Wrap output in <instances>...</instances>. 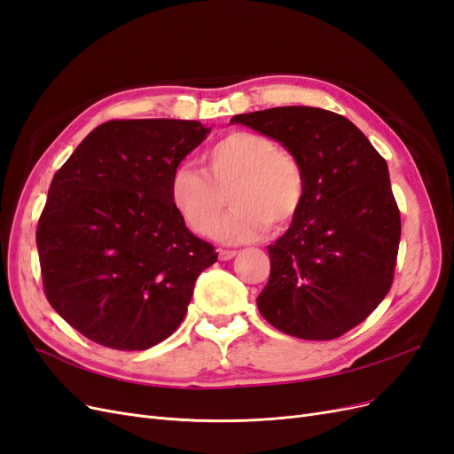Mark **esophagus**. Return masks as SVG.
Masks as SVG:
<instances>
[{
	"instance_id": "34e87169",
	"label": "esophagus",
	"mask_w": 454,
	"mask_h": 454,
	"mask_svg": "<svg viewBox=\"0 0 454 454\" xmlns=\"http://www.w3.org/2000/svg\"><path fill=\"white\" fill-rule=\"evenodd\" d=\"M217 255L222 261H229L237 255V252L235 250H217Z\"/></svg>"
}]
</instances>
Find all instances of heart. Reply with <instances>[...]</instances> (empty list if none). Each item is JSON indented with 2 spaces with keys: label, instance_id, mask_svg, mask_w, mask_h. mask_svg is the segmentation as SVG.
<instances>
[{
  "label": "heart",
  "instance_id": "heart-1",
  "mask_svg": "<svg viewBox=\"0 0 454 454\" xmlns=\"http://www.w3.org/2000/svg\"><path fill=\"white\" fill-rule=\"evenodd\" d=\"M204 172L180 167L170 180V200L187 227L212 237L227 208L235 206L219 227V239L240 244L263 232L290 227L307 197V176L299 159L265 134L232 130L202 155Z\"/></svg>",
  "mask_w": 454,
  "mask_h": 454
}]
</instances>
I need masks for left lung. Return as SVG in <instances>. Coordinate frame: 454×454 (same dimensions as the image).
<instances>
[{
    "mask_svg": "<svg viewBox=\"0 0 454 454\" xmlns=\"http://www.w3.org/2000/svg\"><path fill=\"white\" fill-rule=\"evenodd\" d=\"M231 122L282 142L307 176L303 208L267 248L261 316L299 339L345 335L379 307L394 280L402 219L387 160L354 122L320 107H272Z\"/></svg>",
    "mask_w": 454,
    "mask_h": 454,
    "instance_id": "1",
    "label": "left lung"
}]
</instances>
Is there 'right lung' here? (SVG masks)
I'll return each instance as SVG.
<instances>
[{
    "instance_id": "right-lung-1",
    "label": "right lung",
    "mask_w": 454,
    "mask_h": 454,
    "mask_svg": "<svg viewBox=\"0 0 454 454\" xmlns=\"http://www.w3.org/2000/svg\"><path fill=\"white\" fill-rule=\"evenodd\" d=\"M208 132L199 121H107L54 174L35 231L41 278L81 335L145 350L185 318L217 254L176 212L170 180Z\"/></svg>"
}]
</instances>
